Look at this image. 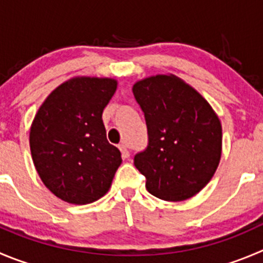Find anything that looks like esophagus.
<instances>
[{"label": "esophagus", "mask_w": 263, "mask_h": 263, "mask_svg": "<svg viewBox=\"0 0 263 263\" xmlns=\"http://www.w3.org/2000/svg\"><path fill=\"white\" fill-rule=\"evenodd\" d=\"M119 148H120V151H121V155H122V157H124V159H127V157L130 156V152H129V149H127L126 144L121 143L119 146Z\"/></svg>", "instance_id": "obj_1"}]
</instances>
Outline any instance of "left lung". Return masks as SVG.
<instances>
[{
    "instance_id": "1",
    "label": "left lung",
    "mask_w": 263,
    "mask_h": 263,
    "mask_svg": "<svg viewBox=\"0 0 263 263\" xmlns=\"http://www.w3.org/2000/svg\"><path fill=\"white\" fill-rule=\"evenodd\" d=\"M144 112L148 146L134 157L146 189L165 201L201 191L218 167L222 125L208 101L176 74H156L133 85Z\"/></svg>"
}]
</instances>
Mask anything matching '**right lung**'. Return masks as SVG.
I'll return each mask as SVG.
<instances>
[{"instance_id":"obj_1","label":"right lung","mask_w":263,"mask_h":263,"mask_svg":"<svg viewBox=\"0 0 263 263\" xmlns=\"http://www.w3.org/2000/svg\"><path fill=\"white\" fill-rule=\"evenodd\" d=\"M116 89L117 81L108 77L69 79L50 92L32 121L34 167L63 201L90 204L111 187L122 160L107 141L102 114Z\"/></svg>"}]
</instances>
